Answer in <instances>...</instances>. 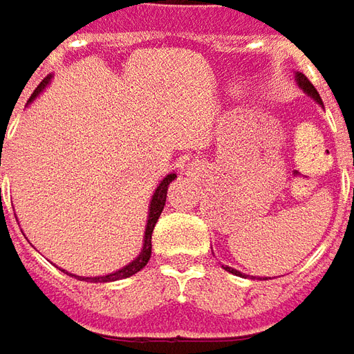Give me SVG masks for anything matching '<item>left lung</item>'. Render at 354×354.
Returning a JSON list of instances; mask_svg holds the SVG:
<instances>
[{"label": "left lung", "mask_w": 354, "mask_h": 354, "mask_svg": "<svg viewBox=\"0 0 354 354\" xmlns=\"http://www.w3.org/2000/svg\"><path fill=\"white\" fill-rule=\"evenodd\" d=\"M297 82L301 84V88H303L306 94H310L312 98L316 100L318 104H322V98H320V94H318V90L314 88V84H312L310 80L304 77L303 73H297ZM225 270H227V272H231V274H235V275H243L241 272H237V270H233V268H225Z\"/></svg>", "instance_id": "left-lung-1"}]
</instances>
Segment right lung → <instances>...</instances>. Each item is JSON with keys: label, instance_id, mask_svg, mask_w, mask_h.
I'll return each mask as SVG.
<instances>
[{"label": "right lung", "instance_id": "add662e5", "mask_svg": "<svg viewBox=\"0 0 354 354\" xmlns=\"http://www.w3.org/2000/svg\"><path fill=\"white\" fill-rule=\"evenodd\" d=\"M50 82V77H46V79L36 86V90L32 92V96L30 100H34L40 92L44 90V86ZM177 175L175 173H169L162 183H160V187L156 189L152 196V202H150V214H148V223H146V231H145V245H142V250H140V254L136 256L135 260L131 262L129 266H125L123 270H119L115 274H109V275H102V277H79V275H75L77 279H90V281H96V283H106V281H117V279H123V277H131V275H135L136 272H140L146 264H148V260H150V254H152V231L156 227V221L160 218V214H162L163 206H165V196H167V187H169V183L175 179Z\"/></svg>", "mask_w": 354, "mask_h": 354}]
</instances>
